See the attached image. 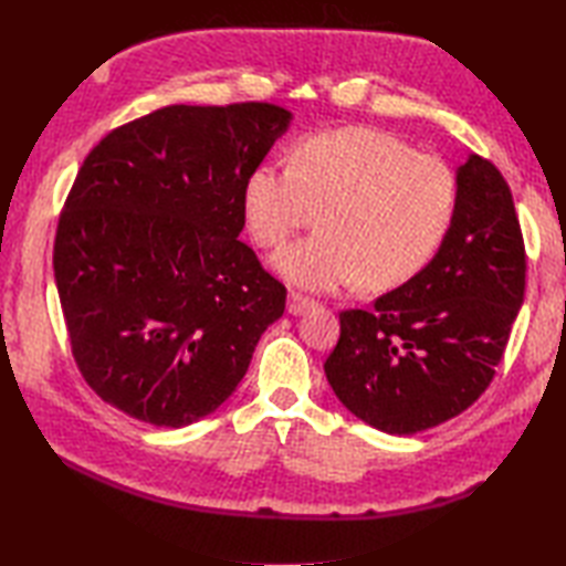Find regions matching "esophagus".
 Segmentation results:
<instances>
[{"label":"esophagus","mask_w":566,"mask_h":566,"mask_svg":"<svg viewBox=\"0 0 566 566\" xmlns=\"http://www.w3.org/2000/svg\"><path fill=\"white\" fill-rule=\"evenodd\" d=\"M314 306H316L314 298L302 296V294H296V292H292L290 294V302H286V311H290L292 316H302V314H306L308 308H314Z\"/></svg>","instance_id":"obj_1"}]
</instances>
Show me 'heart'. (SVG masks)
Here are the masks:
<instances>
[{
    "label": "heart",
    "mask_w": 566,
    "mask_h": 566,
    "mask_svg": "<svg viewBox=\"0 0 566 566\" xmlns=\"http://www.w3.org/2000/svg\"><path fill=\"white\" fill-rule=\"evenodd\" d=\"M240 209L262 248L280 245L318 211V233L270 260L284 282L331 292L359 280L381 292L411 280L440 250L457 211V179L440 158L350 126L298 140L290 167H252Z\"/></svg>",
    "instance_id": "heart-1"
}]
</instances>
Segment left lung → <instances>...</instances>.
I'll return each instance as SVG.
<instances>
[{
    "label": "left lung",
    "instance_id": "obj_1",
    "mask_svg": "<svg viewBox=\"0 0 566 566\" xmlns=\"http://www.w3.org/2000/svg\"><path fill=\"white\" fill-rule=\"evenodd\" d=\"M440 250L369 311L340 314L326 359L338 401L389 436H413L486 391L525 296V248L506 179L467 155Z\"/></svg>",
    "mask_w": 566,
    "mask_h": 566
}]
</instances>
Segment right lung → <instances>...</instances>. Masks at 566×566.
Listing matches in <instances>:
<instances>
[{
  "instance_id": "1",
  "label": "right lung",
  "mask_w": 566,
  "mask_h": 566,
  "mask_svg": "<svg viewBox=\"0 0 566 566\" xmlns=\"http://www.w3.org/2000/svg\"><path fill=\"white\" fill-rule=\"evenodd\" d=\"M292 118L262 102L172 104L84 158L53 270L72 355L102 401L185 428L245 377L286 290L238 240L240 195Z\"/></svg>"
}]
</instances>
